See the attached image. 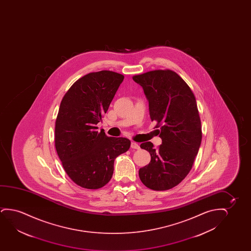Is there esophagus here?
I'll return each mask as SVG.
<instances>
[{"instance_id":"esophagus-1","label":"esophagus","mask_w":251,"mask_h":251,"mask_svg":"<svg viewBox=\"0 0 251 251\" xmlns=\"http://www.w3.org/2000/svg\"><path fill=\"white\" fill-rule=\"evenodd\" d=\"M131 148L133 149H140V146L136 142H131Z\"/></svg>"}]
</instances>
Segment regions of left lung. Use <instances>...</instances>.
Segmentation results:
<instances>
[{
	"instance_id": "8db88e82",
	"label": "left lung",
	"mask_w": 251,
	"mask_h": 251,
	"mask_svg": "<svg viewBox=\"0 0 251 251\" xmlns=\"http://www.w3.org/2000/svg\"><path fill=\"white\" fill-rule=\"evenodd\" d=\"M144 90L151 121L160 127L162 144L141 143L151 161L139 170L146 187L163 191L174 188L189 174L202 139L196 97L188 84L170 70H152L133 76Z\"/></svg>"
}]
</instances>
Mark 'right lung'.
<instances>
[{"instance_id": "1", "label": "right lung", "mask_w": 251, "mask_h": 251, "mask_svg": "<svg viewBox=\"0 0 251 251\" xmlns=\"http://www.w3.org/2000/svg\"><path fill=\"white\" fill-rule=\"evenodd\" d=\"M124 79L110 70L89 73L73 84L60 104L55 150L66 173L85 189H100L110 182L115 159L130 147L127 138L97 131Z\"/></svg>"}]
</instances>
